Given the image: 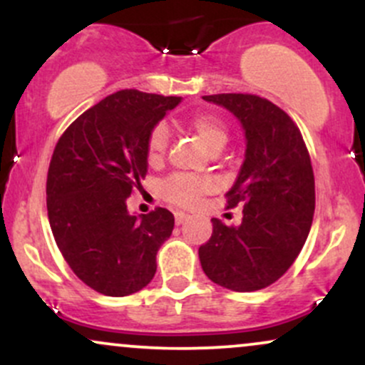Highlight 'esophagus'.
<instances>
[{"instance_id":"obj_1","label":"esophagus","mask_w":365,"mask_h":365,"mask_svg":"<svg viewBox=\"0 0 365 365\" xmlns=\"http://www.w3.org/2000/svg\"><path fill=\"white\" fill-rule=\"evenodd\" d=\"M188 220H190V216L185 215V212H175V221H177V225H183Z\"/></svg>"}]
</instances>
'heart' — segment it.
<instances>
[{"mask_svg":"<svg viewBox=\"0 0 365 365\" xmlns=\"http://www.w3.org/2000/svg\"><path fill=\"white\" fill-rule=\"evenodd\" d=\"M192 128L200 140L206 144V148L211 153H220L228 142V128L223 123V120L215 115H195L190 121ZM170 142V130L165 123H158L150 130L148 139V159L150 163H158L165 156L166 148ZM212 180L207 177H194V175H173L163 183L161 190L166 199L171 200L178 206L190 207L194 206L200 194L211 190Z\"/></svg>","mask_w":365,"mask_h":365,"instance_id":"b5f03b06","label":"heart"}]
</instances>
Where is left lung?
I'll return each instance as SVG.
<instances>
[{"label": "left lung", "instance_id": "1", "mask_svg": "<svg viewBox=\"0 0 365 365\" xmlns=\"http://www.w3.org/2000/svg\"><path fill=\"white\" fill-rule=\"evenodd\" d=\"M240 121L245 159L226 194L244 206L242 223L212 217V235L199 247L211 282L233 292H255L287 273L311 232L316 190L311 156L299 127L276 104L252 94L202 96Z\"/></svg>", "mask_w": 365, "mask_h": 365}]
</instances>
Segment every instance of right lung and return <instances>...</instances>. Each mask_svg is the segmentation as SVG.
Returning a JSON list of instances; mask_svg holds the SVG:
<instances>
[{
	"mask_svg": "<svg viewBox=\"0 0 365 365\" xmlns=\"http://www.w3.org/2000/svg\"><path fill=\"white\" fill-rule=\"evenodd\" d=\"M182 98L118 91L65 130L49 163L48 217L58 249L92 290L125 297L156 273L175 217L158 207L130 215L127 199L148 173L149 133Z\"/></svg>",
	"mask_w": 365,
	"mask_h": 365,
	"instance_id": "1",
	"label": "right lung"
}]
</instances>
